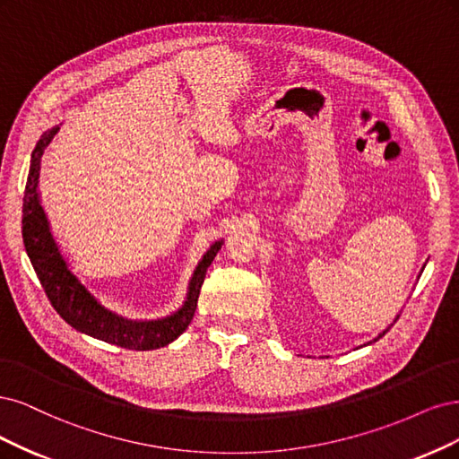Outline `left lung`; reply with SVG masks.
<instances>
[{
    "mask_svg": "<svg viewBox=\"0 0 459 459\" xmlns=\"http://www.w3.org/2000/svg\"><path fill=\"white\" fill-rule=\"evenodd\" d=\"M387 330H389V328H387ZM387 330H385V332H383V333H381V335H385V333H387ZM381 335H379V337H381Z\"/></svg>",
    "mask_w": 459,
    "mask_h": 459,
    "instance_id": "8db88e82",
    "label": "left lung"
}]
</instances>
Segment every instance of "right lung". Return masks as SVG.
<instances>
[{"mask_svg":"<svg viewBox=\"0 0 459 459\" xmlns=\"http://www.w3.org/2000/svg\"><path fill=\"white\" fill-rule=\"evenodd\" d=\"M56 131L58 127L49 129L34 149L22 198V240L43 291H46L48 299L61 318L78 332L129 351H152L166 347L188 328L192 316H195L205 271H208L217 251L221 249V242H215L208 254L204 255L195 276H192L186 303L173 316L152 322H133L110 313V310L97 303L93 295L66 269V263L58 254L49 232L46 213H43L38 200L36 186L39 177V161Z\"/></svg>","mask_w":459,"mask_h":459,"instance_id":"right-lung-1","label":"right lung"}]
</instances>
